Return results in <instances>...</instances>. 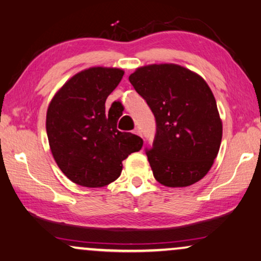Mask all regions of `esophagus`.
Instances as JSON below:
<instances>
[{"instance_id":"1","label":"esophagus","mask_w":261,"mask_h":261,"mask_svg":"<svg viewBox=\"0 0 261 261\" xmlns=\"http://www.w3.org/2000/svg\"><path fill=\"white\" fill-rule=\"evenodd\" d=\"M134 134H136V135H138V136H141V130H140V128H138V127H136V128H135V130H134Z\"/></svg>"}]
</instances>
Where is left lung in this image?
Here are the masks:
<instances>
[{
  "label": "left lung",
  "mask_w": 261,
  "mask_h": 261,
  "mask_svg": "<svg viewBox=\"0 0 261 261\" xmlns=\"http://www.w3.org/2000/svg\"><path fill=\"white\" fill-rule=\"evenodd\" d=\"M128 80L156 120L152 147L145 149L155 179L168 187L203 179L222 141V121L207 83L176 64L138 68Z\"/></svg>",
  "instance_id": "obj_1"
}]
</instances>
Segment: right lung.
Listing matches in <instances>:
<instances>
[{
    "instance_id": "1",
    "label": "right lung",
    "mask_w": 261,
    "mask_h": 261,
    "mask_svg": "<svg viewBox=\"0 0 261 261\" xmlns=\"http://www.w3.org/2000/svg\"><path fill=\"white\" fill-rule=\"evenodd\" d=\"M123 75L116 68L86 69L65 82L48 105L51 152L61 171L77 185H109L120 175L123 160L143 145L137 135L117 128L123 112H114L113 103L106 110L107 96Z\"/></svg>"
}]
</instances>
